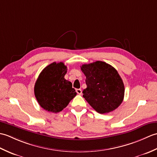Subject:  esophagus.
Wrapping results in <instances>:
<instances>
[{"label": "esophagus", "mask_w": 157, "mask_h": 157, "mask_svg": "<svg viewBox=\"0 0 157 157\" xmlns=\"http://www.w3.org/2000/svg\"><path fill=\"white\" fill-rule=\"evenodd\" d=\"M76 92L78 93V94H82V90L81 89H76Z\"/></svg>", "instance_id": "obj_1"}]
</instances>
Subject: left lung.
I'll return each instance as SVG.
<instances>
[{
	"label": "left lung",
	"mask_w": 157,
	"mask_h": 157,
	"mask_svg": "<svg viewBox=\"0 0 157 157\" xmlns=\"http://www.w3.org/2000/svg\"><path fill=\"white\" fill-rule=\"evenodd\" d=\"M86 75L87 88L83 97L96 112L101 114L114 111L124 98V84L117 71L103 61L81 66Z\"/></svg>",
	"instance_id": "left-lung-1"
}]
</instances>
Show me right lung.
<instances>
[{
  "label": "right lung",
  "mask_w": 157,
  "mask_h": 157,
  "mask_svg": "<svg viewBox=\"0 0 157 157\" xmlns=\"http://www.w3.org/2000/svg\"><path fill=\"white\" fill-rule=\"evenodd\" d=\"M67 67L63 62H54L40 73L34 86V94L38 104L46 111H61L77 93L71 82L66 80Z\"/></svg>",
  "instance_id": "obj_1"
}]
</instances>
